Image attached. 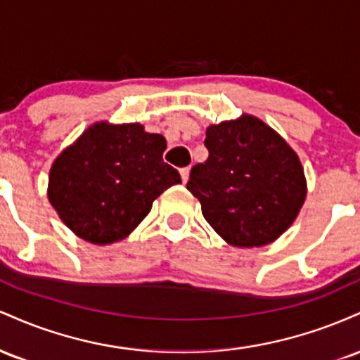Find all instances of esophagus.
<instances>
[{
	"instance_id": "34e87169",
	"label": "esophagus",
	"mask_w": 360,
	"mask_h": 360,
	"mask_svg": "<svg viewBox=\"0 0 360 360\" xmlns=\"http://www.w3.org/2000/svg\"><path fill=\"white\" fill-rule=\"evenodd\" d=\"M181 179H183V183H188V179H189V167L181 169Z\"/></svg>"
}]
</instances>
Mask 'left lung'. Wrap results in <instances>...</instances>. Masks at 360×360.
Here are the masks:
<instances>
[{"mask_svg":"<svg viewBox=\"0 0 360 360\" xmlns=\"http://www.w3.org/2000/svg\"><path fill=\"white\" fill-rule=\"evenodd\" d=\"M210 155L186 188L205 220L233 247H262L281 237L307 198L300 157L262 120L242 115L206 128Z\"/></svg>","mask_w":360,"mask_h":360,"instance_id":"8db88e82","label":"left lung"}]
</instances>
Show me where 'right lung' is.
Instances as JSON below:
<instances>
[{"instance_id":"obj_1","label":"right lung","mask_w":360,"mask_h":360,"mask_svg":"<svg viewBox=\"0 0 360 360\" xmlns=\"http://www.w3.org/2000/svg\"><path fill=\"white\" fill-rule=\"evenodd\" d=\"M166 139L140 123L91 125L53 160L49 201L82 240L106 245L128 237L179 172L162 160Z\"/></svg>"}]
</instances>
